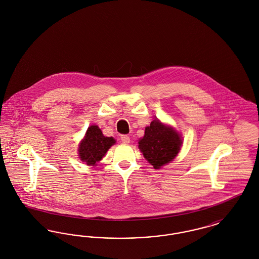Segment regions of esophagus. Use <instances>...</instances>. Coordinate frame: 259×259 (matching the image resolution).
<instances>
[{
  "label": "esophagus",
  "mask_w": 259,
  "mask_h": 259,
  "mask_svg": "<svg viewBox=\"0 0 259 259\" xmlns=\"http://www.w3.org/2000/svg\"><path fill=\"white\" fill-rule=\"evenodd\" d=\"M120 140H121V142H122L123 144H129V143H130V138H129V136L121 135Z\"/></svg>",
  "instance_id": "1"
}]
</instances>
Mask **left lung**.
Listing matches in <instances>:
<instances>
[{
    "label": "left lung",
    "instance_id": "8db88e82",
    "mask_svg": "<svg viewBox=\"0 0 259 259\" xmlns=\"http://www.w3.org/2000/svg\"><path fill=\"white\" fill-rule=\"evenodd\" d=\"M181 146V135L158 119L146 128L144 138L139 141V148L154 169L171 162L178 155Z\"/></svg>",
    "mask_w": 259,
    "mask_h": 259
}]
</instances>
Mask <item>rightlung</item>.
<instances>
[{"mask_svg":"<svg viewBox=\"0 0 259 259\" xmlns=\"http://www.w3.org/2000/svg\"><path fill=\"white\" fill-rule=\"evenodd\" d=\"M115 141L111 137H105L98 126L92 125L87 129L84 139L81 141L78 154L80 160L87 165H95L106 154L108 149L114 145Z\"/></svg>","mask_w":259,"mask_h":259,"instance_id":"add662e5","label":"right lung"}]
</instances>
